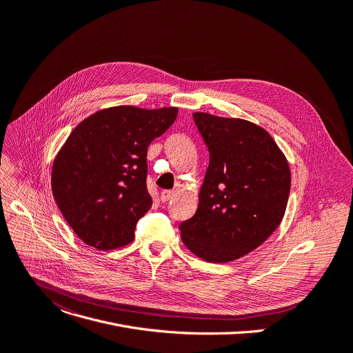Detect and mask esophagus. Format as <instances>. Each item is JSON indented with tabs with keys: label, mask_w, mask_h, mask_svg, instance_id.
Here are the masks:
<instances>
[{
	"label": "esophagus",
	"mask_w": 353,
	"mask_h": 353,
	"mask_svg": "<svg viewBox=\"0 0 353 353\" xmlns=\"http://www.w3.org/2000/svg\"><path fill=\"white\" fill-rule=\"evenodd\" d=\"M173 196H174V191H173V190H163L162 193H160V200L166 203V201H169Z\"/></svg>",
	"instance_id": "esophagus-1"
}]
</instances>
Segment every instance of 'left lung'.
Segmentation results:
<instances>
[{"instance_id":"8db88e82","label":"left lung","mask_w":353,"mask_h":353,"mask_svg":"<svg viewBox=\"0 0 353 353\" xmlns=\"http://www.w3.org/2000/svg\"><path fill=\"white\" fill-rule=\"evenodd\" d=\"M193 118L210 150V165L199 208L179 227L181 241L207 262H231L262 245L280 225L290 168L263 128L205 112Z\"/></svg>"}]
</instances>
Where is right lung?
I'll return each instance as SVG.
<instances>
[{
	"label": "right lung",
	"instance_id": "add662e5",
	"mask_svg": "<svg viewBox=\"0 0 353 353\" xmlns=\"http://www.w3.org/2000/svg\"><path fill=\"white\" fill-rule=\"evenodd\" d=\"M177 111L119 105L74 128L54 157L52 191L84 243L108 250L132 242L138 221L152 207L148 146L169 130Z\"/></svg>",
	"mask_w": 353,
	"mask_h": 353
}]
</instances>
